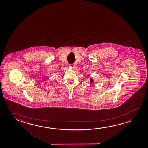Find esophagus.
<instances>
[{
	"label": "esophagus",
	"mask_w": 148,
	"mask_h": 148,
	"mask_svg": "<svg viewBox=\"0 0 148 148\" xmlns=\"http://www.w3.org/2000/svg\"><path fill=\"white\" fill-rule=\"evenodd\" d=\"M69 66H71V68H74V67L75 66V64H70Z\"/></svg>",
	"instance_id": "34e87169"
}]
</instances>
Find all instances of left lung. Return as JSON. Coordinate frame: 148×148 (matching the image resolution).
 Returning <instances> with one entry per match:
<instances>
[{"mask_svg":"<svg viewBox=\"0 0 148 148\" xmlns=\"http://www.w3.org/2000/svg\"><path fill=\"white\" fill-rule=\"evenodd\" d=\"M93 82V79H90V82Z\"/></svg>","mask_w":148,"mask_h":148,"instance_id":"8db88e82","label":"left lung"}]
</instances>
